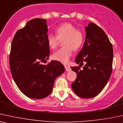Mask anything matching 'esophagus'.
<instances>
[{
  "label": "esophagus",
  "mask_w": 123,
  "mask_h": 123,
  "mask_svg": "<svg viewBox=\"0 0 123 123\" xmlns=\"http://www.w3.org/2000/svg\"><path fill=\"white\" fill-rule=\"evenodd\" d=\"M65 70H66V71H70L71 70V68H70V67L68 66H65Z\"/></svg>",
  "instance_id": "34e87169"
}]
</instances>
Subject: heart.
<instances>
[{"instance_id":"b5f03b06","label":"heart","mask_w":123,"mask_h":123,"mask_svg":"<svg viewBox=\"0 0 123 123\" xmlns=\"http://www.w3.org/2000/svg\"><path fill=\"white\" fill-rule=\"evenodd\" d=\"M57 35L49 34L47 35V43L49 47L55 49L63 40V47L57 50L52 55L55 60L66 63L73 53V49L76 50L80 48L83 43V34L71 23H63L55 29Z\"/></svg>"}]
</instances>
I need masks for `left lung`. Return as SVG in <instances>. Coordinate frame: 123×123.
I'll return each instance as SVG.
<instances>
[{"instance_id":"8db88e82","label":"left lung","mask_w":123,"mask_h":123,"mask_svg":"<svg viewBox=\"0 0 123 123\" xmlns=\"http://www.w3.org/2000/svg\"><path fill=\"white\" fill-rule=\"evenodd\" d=\"M86 40L75 61L82 66L71 67L76 73L72 89L79 97L91 98L97 96L106 86L112 72V45L99 26L90 22L85 29Z\"/></svg>"}]
</instances>
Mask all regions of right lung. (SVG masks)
Here are the masks:
<instances>
[{"mask_svg": "<svg viewBox=\"0 0 123 123\" xmlns=\"http://www.w3.org/2000/svg\"><path fill=\"white\" fill-rule=\"evenodd\" d=\"M45 19L34 18L16 32L9 56L11 72L22 93L33 99L49 96L57 77L64 73L63 65L57 61L42 64L49 57L48 31Z\"/></svg>", "mask_w": 123, "mask_h": 123, "instance_id": "obj_1", "label": "right lung"}]
</instances>
